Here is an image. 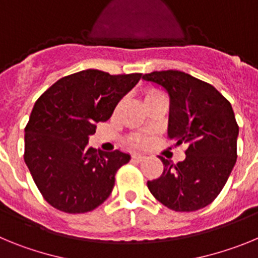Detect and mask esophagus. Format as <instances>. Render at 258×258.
I'll return each mask as SVG.
<instances>
[{"label": "esophagus", "instance_id": "obj_1", "mask_svg": "<svg viewBox=\"0 0 258 258\" xmlns=\"http://www.w3.org/2000/svg\"><path fill=\"white\" fill-rule=\"evenodd\" d=\"M132 159H133V161H136V163H141V161L145 159V156L141 154H134L133 156H132Z\"/></svg>", "mask_w": 258, "mask_h": 258}]
</instances>
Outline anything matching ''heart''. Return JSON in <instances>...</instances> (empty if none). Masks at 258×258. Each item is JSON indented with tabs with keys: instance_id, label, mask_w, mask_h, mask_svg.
I'll return each instance as SVG.
<instances>
[{
	"instance_id": "b5f03b06",
	"label": "heart",
	"mask_w": 258,
	"mask_h": 258,
	"mask_svg": "<svg viewBox=\"0 0 258 258\" xmlns=\"http://www.w3.org/2000/svg\"><path fill=\"white\" fill-rule=\"evenodd\" d=\"M159 93H160V92H155V90H151V92H149L147 94H146V98L152 97V95L159 94ZM131 143H132V145H134V146H141L143 143V140L141 138V137H133V138L131 140Z\"/></svg>"
}]
</instances>
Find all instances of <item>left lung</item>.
I'll use <instances>...</instances> for the list:
<instances>
[{"label":"left lung","instance_id":"left-lung-1","mask_svg":"<svg viewBox=\"0 0 258 258\" xmlns=\"http://www.w3.org/2000/svg\"><path fill=\"white\" fill-rule=\"evenodd\" d=\"M165 89L170 98L168 138L187 145L186 159L174 164L160 157L164 172L147 182L166 208L194 212L209 206L236 163L239 126L232 107L211 84L181 71H155L142 77Z\"/></svg>","mask_w":258,"mask_h":258}]
</instances>
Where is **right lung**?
I'll return each instance as SVG.
<instances>
[{
    "instance_id": "add662e5",
    "label": "right lung",
    "mask_w": 258,
    "mask_h": 258,
    "mask_svg": "<svg viewBox=\"0 0 258 258\" xmlns=\"http://www.w3.org/2000/svg\"><path fill=\"white\" fill-rule=\"evenodd\" d=\"M142 74L86 70L61 77L36 101L24 134V161L41 195L66 213L90 212L115 186L131 155L89 147V136L107 121Z\"/></svg>"
}]
</instances>
